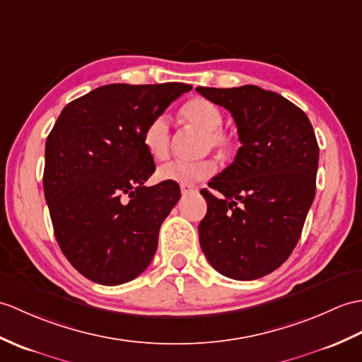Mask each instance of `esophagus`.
Segmentation results:
<instances>
[{
  "label": "esophagus",
  "mask_w": 362,
  "mask_h": 362,
  "mask_svg": "<svg viewBox=\"0 0 362 362\" xmlns=\"http://www.w3.org/2000/svg\"><path fill=\"white\" fill-rule=\"evenodd\" d=\"M180 191H182V194H189L191 191H194V185L182 183V185H180Z\"/></svg>",
  "instance_id": "1"
}]
</instances>
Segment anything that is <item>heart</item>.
<instances>
[{
    "label": "heart",
    "mask_w": 362,
    "mask_h": 362,
    "mask_svg": "<svg viewBox=\"0 0 362 362\" xmlns=\"http://www.w3.org/2000/svg\"><path fill=\"white\" fill-rule=\"evenodd\" d=\"M183 120L197 126L204 131V148L216 149L219 153H228L233 146V139L221 129L223 114L219 106L206 98H194L182 107ZM141 143L153 160H163L170 153V122L166 115H156L143 131ZM217 166L213 160L168 162L157 171V177L175 183H196L205 180L216 173Z\"/></svg>",
    "instance_id": "heart-1"
}]
</instances>
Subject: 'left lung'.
Masks as SVG:
<instances>
[{
	"mask_svg": "<svg viewBox=\"0 0 362 362\" xmlns=\"http://www.w3.org/2000/svg\"><path fill=\"white\" fill-rule=\"evenodd\" d=\"M231 112L242 146L200 191L208 209L199 240L208 262L236 281L270 274L288 259L316 192L319 146L305 112L255 85L196 88Z\"/></svg>",
	"mask_w": 362,
	"mask_h": 362,
	"instance_id": "left-lung-1",
	"label": "left lung"
}]
</instances>
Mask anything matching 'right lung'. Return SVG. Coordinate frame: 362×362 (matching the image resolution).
Wrapping results in <instances>:
<instances>
[{
    "label": "right lung",
    "instance_id": "1",
    "mask_svg": "<svg viewBox=\"0 0 362 362\" xmlns=\"http://www.w3.org/2000/svg\"><path fill=\"white\" fill-rule=\"evenodd\" d=\"M192 86H100L66 105L46 140L43 187L63 255L89 281L120 285L153 260L158 230L180 199L141 143L156 115Z\"/></svg>",
    "mask_w": 362,
    "mask_h": 362
}]
</instances>
